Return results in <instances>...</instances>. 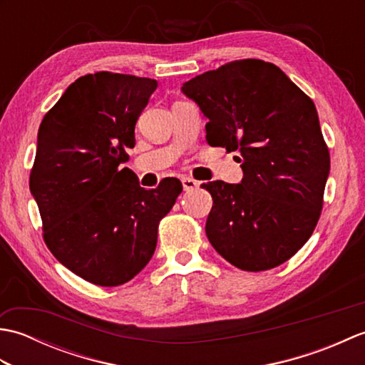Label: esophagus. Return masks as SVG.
Returning a JSON list of instances; mask_svg holds the SVG:
<instances>
[{
	"label": "esophagus",
	"instance_id": "esophagus-1",
	"mask_svg": "<svg viewBox=\"0 0 365 365\" xmlns=\"http://www.w3.org/2000/svg\"><path fill=\"white\" fill-rule=\"evenodd\" d=\"M182 187H183V190H185V191H191V190L197 188V187H199V183L195 180V178H191V177H183V178H182Z\"/></svg>",
	"mask_w": 365,
	"mask_h": 365
}]
</instances>
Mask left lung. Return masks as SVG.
<instances>
[{
  "label": "left lung",
  "instance_id": "1",
  "mask_svg": "<svg viewBox=\"0 0 365 365\" xmlns=\"http://www.w3.org/2000/svg\"><path fill=\"white\" fill-rule=\"evenodd\" d=\"M208 119L207 141L240 152V183H204L208 242L237 268L263 271L301 250L317 226L329 152L315 105L281 68L234 61L183 83Z\"/></svg>",
  "mask_w": 365,
  "mask_h": 365
}]
</instances>
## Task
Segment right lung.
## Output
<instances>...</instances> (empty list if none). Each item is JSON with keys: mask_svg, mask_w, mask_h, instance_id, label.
Here are the masks:
<instances>
[{"mask_svg": "<svg viewBox=\"0 0 365 365\" xmlns=\"http://www.w3.org/2000/svg\"><path fill=\"white\" fill-rule=\"evenodd\" d=\"M158 83L97 72L72 83L38 127L29 190L51 254L84 281L128 282L157 247L158 222L182 192L178 178L139 187L122 168Z\"/></svg>", "mask_w": 365, "mask_h": 365, "instance_id": "add662e5", "label": "right lung"}]
</instances>
